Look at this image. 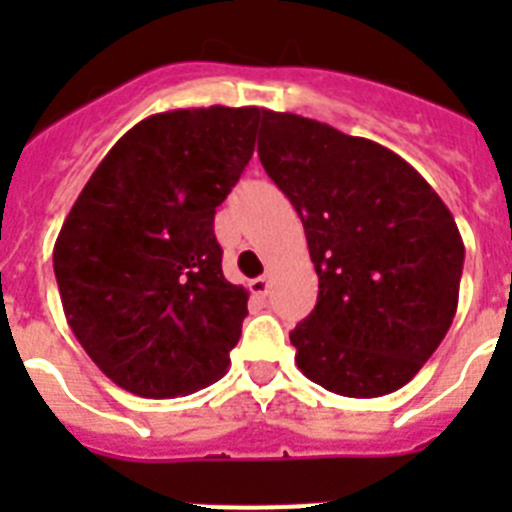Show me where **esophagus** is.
I'll use <instances>...</instances> for the list:
<instances>
[{
	"label": "esophagus",
	"instance_id": "34e87169",
	"mask_svg": "<svg viewBox=\"0 0 512 512\" xmlns=\"http://www.w3.org/2000/svg\"><path fill=\"white\" fill-rule=\"evenodd\" d=\"M269 274H264V277H259V279H253L251 282V292L253 295H259V297H266V292H269Z\"/></svg>",
	"mask_w": 512,
	"mask_h": 512
}]
</instances>
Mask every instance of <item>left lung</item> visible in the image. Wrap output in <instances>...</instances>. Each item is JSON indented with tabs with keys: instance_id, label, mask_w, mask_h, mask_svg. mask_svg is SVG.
Wrapping results in <instances>:
<instances>
[{
	"instance_id": "1",
	"label": "left lung",
	"mask_w": 512,
	"mask_h": 512,
	"mask_svg": "<svg viewBox=\"0 0 512 512\" xmlns=\"http://www.w3.org/2000/svg\"><path fill=\"white\" fill-rule=\"evenodd\" d=\"M259 158L305 225L318 305L289 333L310 382L343 397L400 390L449 333L464 241L390 148L292 112H264Z\"/></svg>"
}]
</instances>
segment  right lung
<instances>
[{
  "instance_id": "add662e5",
  "label": "right lung",
  "mask_w": 512,
  "mask_h": 512,
  "mask_svg": "<svg viewBox=\"0 0 512 512\" xmlns=\"http://www.w3.org/2000/svg\"><path fill=\"white\" fill-rule=\"evenodd\" d=\"M259 107L140 120L89 176L53 246L63 312L117 387L166 400L223 377L248 292L223 274L212 220L251 161Z\"/></svg>"
}]
</instances>
